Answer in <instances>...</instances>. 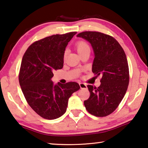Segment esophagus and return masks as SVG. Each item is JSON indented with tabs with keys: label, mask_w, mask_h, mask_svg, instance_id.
Returning a JSON list of instances; mask_svg holds the SVG:
<instances>
[{
	"label": "esophagus",
	"mask_w": 148,
	"mask_h": 148,
	"mask_svg": "<svg viewBox=\"0 0 148 148\" xmlns=\"http://www.w3.org/2000/svg\"><path fill=\"white\" fill-rule=\"evenodd\" d=\"M79 87H80L81 89H85L87 88V85L84 83H79Z\"/></svg>",
	"instance_id": "34e87169"
}]
</instances>
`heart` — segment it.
<instances>
[{
	"instance_id": "b5f03b06",
	"label": "heart",
	"mask_w": 148,
	"mask_h": 148,
	"mask_svg": "<svg viewBox=\"0 0 148 148\" xmlns=\"http://www.w3.org/2000/svg\"><path fill=\"white\" fill-rule=\"evenodd\" d=\"M76 49L77 51H78V54L82 52H84V51L88 50V49H90V47H89L88 44L85 41H78L76 44Z\"/></svg>"
}]
</instances>
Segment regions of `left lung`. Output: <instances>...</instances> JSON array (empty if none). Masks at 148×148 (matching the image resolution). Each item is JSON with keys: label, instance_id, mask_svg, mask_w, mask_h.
<instances>
[{"label": "left lung", "instance_id": "obj_1", "mask_svg": "<svg viewBox=\"0 0 148 148\" xmlns=\"http://www.w3.org/2000/svg\"><path fill=\"white\" fill-rule=\"evenodd\" d=\"M91 44L94 53L92 72L101 76L98 88L88 85L90 92L84 105L90 114L105 116L120 104L129 84V70L126 54L115 39L96 32H84L77 35Z\"/></svg>", "mask_w": 148, "mask_h": 148}]
</instances>
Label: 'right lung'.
<instances>
[{"instance_id": "right-lung-1", "label": "right lung", "mask_w": 148, "mask_h": 148, "mask_svg": "<svg viewBox=\"0 0 148 148\" xmlns=\"http://www.w3.org/2000/svg\"><path fill=\"white\" fill-rule=\"evenodd\" d=\"M76 32L53 35L32 44L21 63L19 82L27 102L39 116L48 120L65 113L69 99L79 90L74 82L55 84L53 71L61 69L66 47Z\"/></svg>"}]
</instances>
